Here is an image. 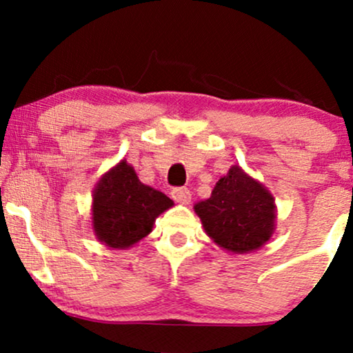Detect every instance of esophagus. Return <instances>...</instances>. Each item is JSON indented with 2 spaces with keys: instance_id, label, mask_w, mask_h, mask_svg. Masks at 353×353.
Returning <instances> with one entry per match:
<instances>
[{
  "instance_id": "1",
  "label": "esophagus",
  "mask_w": 353,
  "mask_h": 353,
  "mask_svg": "<svg viewBox=\"0 0 353 353\" xmlns=\"http://www.w3.org/2000/svg\"><path fill=\"white\" fill-rule=\"evenodd\" d=\"M172 199L179 204H189L190 202V190L188 188H176L171 192Z\"/></svg>"
}]
</instances>
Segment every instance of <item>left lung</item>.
<instances>
[{"mask_svg": "<svg viewBox=\"0 0 353 353\" xmlns=\"http://www.w3.org/2000/svg\"><path fill=\"white\" fill-rule=\"evenodd\" d=\"M205 232L222 249L250 252L269 241L274 230V197L264 185L232 165L208 201L194 205Z\"/></svg>", "mask_w": 353, "mask_h": 353, "instance_id": "obj_1", "label": "left lung"}]
</instances>
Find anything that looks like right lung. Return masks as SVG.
Segmentation results:
<instances>
[{
	"instance_id": "1",
	"label": "right lung",
	"mask_w": 353,
	"mask_h": 353,
	"mask_svg": "<svg viewBox=\"0 0 353 353\" xmlns=\"http://www.w3.org/2000/svg\"><path fill=\"white\" fill-rule=\"evenodd\" d=\"M172 204L161 190L144 185L134 169L121 161L96 185L92 228L101 242L112 249H125L148 236L156 217Z\"/></svg>"
}]
</instances>
